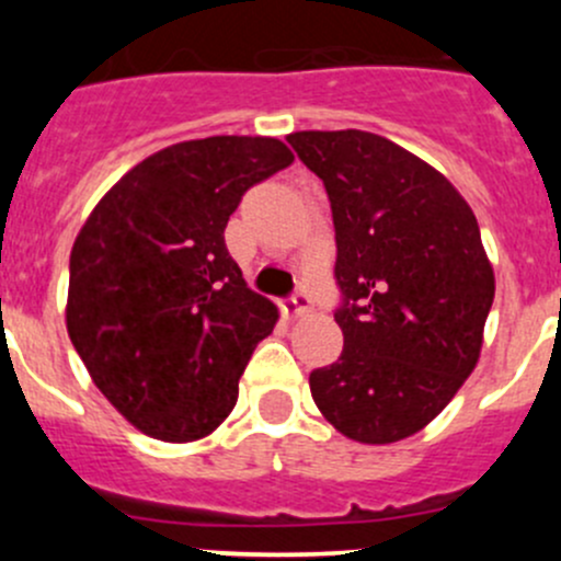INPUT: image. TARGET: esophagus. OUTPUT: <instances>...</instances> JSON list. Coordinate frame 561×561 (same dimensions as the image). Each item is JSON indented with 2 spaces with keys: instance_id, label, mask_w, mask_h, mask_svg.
Wrapping results in <instances>:
<instances>
[{
  "instance_id": "obj_1",
  "label": "esophagus",
  "mask_w": 561,
  "mask_h": 561,
  "mask_svg": "<svg viewBox=\"0 0 561 561\" xmlns=\"http://www.w3.org/2000/svg\"><path fill=\"white\" fill-rule=\"evenodd\" d=\"M282 312H285V317H290V320H298V317H307L312 312V301H309L307 293H296V296L282 304Z\"/></svg>"
}]
</instances>
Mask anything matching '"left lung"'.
<instances>
[{"mask_svg": "<svg viewBox=\"0 0 561 561\" xmlns=\"http://www.w3.org/2000/svg\"><path fill=\"white\" fill-rule=\"evenodd\" d=\"M325 184L336 228L344 350L309 375L347 439L390 445L434 421L483 347L494 268L478 219L437 168L364 129L287 135Z\"/></svg>", "mask_w": 561, "mask_h": 561, "instance_id": "left-lung-1", "label": "left lung"}]
</instances>
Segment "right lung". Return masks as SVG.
Segmentation results:
<instances>
[{"mask_svg":"<svg viewBox=\"0 0 561 561\" xmlns=\"http://www.w3.org/2000/svg\"><path fill=\"white\" fill-rule=\"evenodd\" d=\"M279 138L173 144L100 197L70 254L67 333L92 382L138 432L192 443L233 412L279 309L225 247L241 195L282 168Z\"/></svg>","mask_w":561,"mask_h":561,"instance_id":"obj_1","label":"right lung"}]
</instances>
